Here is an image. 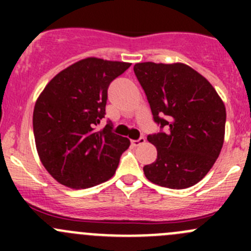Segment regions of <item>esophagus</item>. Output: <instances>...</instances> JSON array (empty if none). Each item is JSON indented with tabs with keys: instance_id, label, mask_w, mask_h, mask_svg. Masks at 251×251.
Returning <instances> with one entry per match:
<instances>
[{
	"instance_id": "1",
	"label": "esophagus",
	"mask_w": 251,
	"mask_h": 251,
	"mask_svg": "<svg viewBox=\"0 0 251 251\" xmlns=\"http://www.w3.org/2000/svg\"><path fill=\"white\" fill-rule=\"evenodd\" d=\"M144 142H146V138L140 137L138 140H131V144L135 147H137V146H141V144H143Z\"/></svg>"
}]
</instances>
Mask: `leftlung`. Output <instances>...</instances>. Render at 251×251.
<instances>
[{"mask_svg": "<svg viewBox=\"0 0 251 251\" xmlns=\"http://www.w3.org/2000/svg\"><path fill=\"white\" fill-rule=\"evenodd\" d=\"M155 123L149 135L154 163L143 168L153 183L173 189L194 186L210 171L225 141L226 108L211 83L183 63L144 62L133 67Z\"/></svg>", "mask_w": 251, "mask_h": 251, "instance_id": "obj_1", "label": "left lung"}]
</instances>
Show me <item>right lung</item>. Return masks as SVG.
I'll list each match as a JSON object with an SVG mask.
<instances>
[{"label":"right lung","mask_w":251,"mask_h":251,"mask_svg":"<svg viewBox=\"0 0 251 251\" xmlns=\"http://www.w3.org/2000/svg\"><path fill=\"white\" fill-rule=\"evenodd\" d=\"M131 63L85 58L58 73L37 98L32 115L42 165L63 186L90 188L115 174L130 140L96 130L105 114L110 82Z\"/></svg>","instance_id":"obj_1"}]
</instances>
